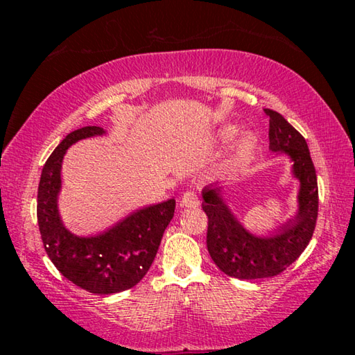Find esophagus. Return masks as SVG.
<instances>
[{
  "label": "esophagus",
  "instance_id": "esophagus-1",
  "mask_svg": "<svg viewBox=\"0 0 355 355\" xmlns=\"http://www.w3.org/2000/svg\"><path fill=\"white\" fill-rule=\"evenodd\" d=\"M197 205H199V197L192 191H186L182 199H180V207L182 208H194Z\"/></svg>",
  "mask_w": 355,
  "mask_h": 355
}]
</instances>
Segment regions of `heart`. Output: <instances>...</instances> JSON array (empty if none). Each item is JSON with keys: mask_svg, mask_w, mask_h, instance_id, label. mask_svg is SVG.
<instances>
[{"mask_svg": "<svg viewBox=\"0 0 355 355\" xmlns=\"http://www.w3.org/2000/svg\"><path fill=\"white\" fill-rule=\"evenodd\" d=\"M238 135V127L235 125H225L224 128L219 131V137L220 141H230ZM257 146V139L254 136L245 135L241 141H239L238 147H236V158L238 159H248L250 158V155L254 153Z\"/></svg>", "mask_w": 355, "mask_h": 355, "instance_id": "b5f03b06", "label": "heart"}]
</instances>
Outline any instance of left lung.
Masks as SVG:
<instances>
[{"label":"left lung","mask_w":355,"mask_h":355,"mask_svg":"<svg viewBox=\"0 0 355 355\" xmlns=\"http://www.w3.org/2000/svg\"><path fill=\"white\" fill-rule=\"evenodd\" d=\"M269 116V147L291 156L293 172L299 178V214L280 227L272 238H257L233 218L216 191L203 189L202 208L208 216L207 248L222 272L235 279L254 280L284 272L307 248L318 219V180L304 136L272 110Z\"/></svg>","instance_id":"left-lung-1"}]
</instances>
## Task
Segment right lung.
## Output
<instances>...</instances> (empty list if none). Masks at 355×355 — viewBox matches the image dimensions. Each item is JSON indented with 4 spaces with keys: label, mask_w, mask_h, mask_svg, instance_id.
<instances>
[{
    "label": "right lung",
    "mask_w": 355,
    "mask_h": 355,
    "mask_svg": "<svg viewBox=\"0 0 355 355\" xmlns=\"http://www.w3.org/2000/svg\"><path fill=\"white\" fill-rule=\"evenodd\" d=\"M103 133L100 127H83L65 136L46 159L37 191V222L48 257L65 279L92 294L127 291L139 284L175 211V200L171 199L139 209L94 238H78L62 225L56 200L65 150L76 141Z\"/></svg>",
    "instance_id": "add662e5"
}]
</instances>
